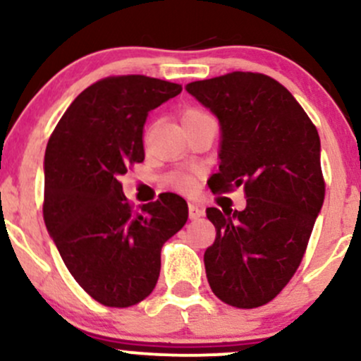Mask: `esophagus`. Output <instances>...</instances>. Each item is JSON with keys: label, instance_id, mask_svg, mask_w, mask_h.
I'll use <instances>...</instances> for the list:
<instances>
[{"label": "esophagus", "instance_id": "esophagus-1", "mask_svg": "<svg viewBox=\"0 0 361 361\" xmlns=\"http://www.w3.org/2000/svg\"><path fill=\"white\" fill-rule=\"evenodd\" d=\"M205 214L204 207L197 205V204H188V217L190 219H198Z\"/></svg>", "mask_w": 361, "mask_h": 361}]
</instances>
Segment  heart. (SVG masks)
Segmentation results:
<instances>
[{"mask_svg": "<svg viewBox=\"0 0 361 361\" xmlns=\"http://www.w3.org/2000/svg\"><path fill=\"white\" fill-rule=\"evenodd\" d=\"M205 115V111L198 109H186L181 114V123L186 126V123L197 122L198 118H204ZM171 183L175 188L181 190V192H190V190L195 188L197 181H195V176L190 175V173H175V175H171Z\"/></svg>", "mask_w": 361, "mask_h": 361, "instance_id": "b5f03b06", "label": "heart"}]
</instances>
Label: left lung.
Wrapping results in <instances>:
<instances>
[{
	"instance_id": "obj_1",
	"label": "left lung",
	"mask_w": 361,
	"mask_h": 361,
	"mask_svg": "<svg viewBox=\"0 0 361 361\" xmlns=\"http://www.w3.org/2000/svg\"><path fill=\"white\" fill-rule=\"evenodd\" d=\"M222 130L214 193L243 186L246 209H207L215 241L204 261L212 292L238 309L275 299L299 268L324 202L321 140L299 102L261 73L186 85Z\"/></svg>"
}]
</instances>
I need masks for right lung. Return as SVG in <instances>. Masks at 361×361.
Instances as JSON below:
<instances>
[{"mask_svg": "<svg viewBox=\"0 0 361 361\" xmlns=\"http://www.w3.org/2000/svg\"><path fill=\"white\" fill-rule=\"evenodd\" d=\"M181 85L110 76L76 97L45 149L44 221L74 280L106 307H130L159 279L161 247L186 224L180 195L132 209L120 175L144 161L147 114Z\"/></svg>", "mask_w": 361, "mask_h": 361, "instance_id": "right-lung-1", "label": "right lung"}]
</instances>
